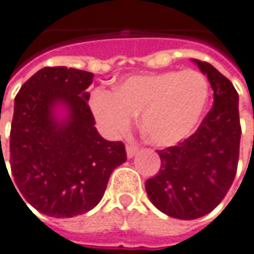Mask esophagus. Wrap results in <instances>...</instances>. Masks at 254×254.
I'll list each match as a JSON object with an SVG mask.
<instances>
[{"instance_id": "obj_1", "label": "esophagus", "mask_w": 254, "mask_h": 254, "mask_svg": "<svg viewBox=\"0 0 254 254\" xmlns=\"http://www.w3.org/2000/svg\"><path fill=\"white\" fill-rule=\"evenodd\" d=\"M136 154H138V146H135V145H127V158H133Z\"/></svg>"}]
</instances>
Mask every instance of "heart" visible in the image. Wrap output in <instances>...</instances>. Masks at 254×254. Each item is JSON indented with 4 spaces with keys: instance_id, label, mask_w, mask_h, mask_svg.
Wrapping results in <instances>:
<instances>
[{
    "instance_id": "obj_1",
    "label": "heart",
    "mask_w": 254,
    "mask_h": 254,
    "mask_svg": "<svg viewBox=\"0 0 254 254\" xmlns=\"http://www.w3.org/2000/svg\"><path fill=\"white\" fill-rule=\"evenodd\" d=\"M210 84L194 68L130 76L115 90L97 89L90 108L100 127L118 136L141 113V130L155 146H172L190 138L208 103Z\"/></svg>"
}]
</instances>
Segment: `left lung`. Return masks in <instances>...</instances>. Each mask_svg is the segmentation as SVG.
Segmentation results:
<instances>
[{"mask_svg": "<svg viewBox=\"0 0 254 254\" xmlns=\"http://www.w3.org/2000/svg\"><path fill=\"white\" fill-rule=\"evenodd\" d=\"M192 62L211 84L213 108L195 133L158 151L159 172L145 183L151 202L164 214L180 220L205 216L224 198L236 177L242 136L234 86L210 63Z\"/></svg>", "mask_w": 254, "mask_h": 254, "instance_id": "obj_1", "label": "left lung"}]
</instances>
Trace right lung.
I'll use <instances>...</instances> for the list:
<instances>
[{"mask_svg":"<svg viewBox=\"0 0 254 254\" xmlns=\"http://www.w3.org/2000/svg\"><path fill=\"white\" fill-rule=\"evenodd\" d=\"M93 76L64 66L44 67L15 96L12 186L41 214L66 218L87 213L102 200L113 170L127 161L125 145L103 139L95 127L86 92Z\"/></svg>","mask_w":254,"mask_h":254,"instance_id":"right-lung-1","label":"right lung"}]
</instances>
